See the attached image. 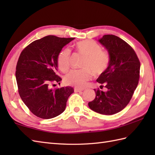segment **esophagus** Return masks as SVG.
Listing matches in <instances>:
<instances>
[{
  "mask_svg": "<svg viewBox=\"0 0 155 155\" xmlns=\"http://www.w3.org/2000/svg\"><path fill=\"white\" fill-rule=\"evenodd\" d=\"M83 89H81V88H74V92H76V93H79V92H81L83 91Z\"/></svg>",
  "mask_w": 155,
  "mask_h": 155,
  "instance_id": "esophagus-1",
  "label": "esophagus"
}]
</instances>
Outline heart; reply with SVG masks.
<instances>
[{
	"mask_svg": "<svg viewBox=\"0 0 155 155\" xmlns=\"http://www.w3.org/2000/svg\"><path fill=\"white\" fill-rule=\"evenodd\" d=\"M74 47L78 52L85 56L83 67L81 69H72L65 75L64 81L68 84L77 87H84L92 76L101 74L107 70L110 63V56L106 51H102L101 47L93 40H84L77 42ZM71 51L67 48L59 52L57 58L58 68L67 71L70 67Z\"/></svg>",
	"mask_w": 155,
	"mask_h": 155,
	"instance_id": "b5f03b06",
	"label": "heart"
}]
</instances>
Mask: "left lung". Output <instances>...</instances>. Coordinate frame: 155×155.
<instances>
[{"label":"left lung","instance_id":"8db88e82","mask_svg":"<svg viewBox=\"0 0 155 155\" xmlns=\"http://www.w3.org/2000/svg\"><path fill=\"white\" fill-rule=\"evenodd\" d=\"M98 42L110 56L107 69L97 80L107 91L94 90L96 97L88 103V107L96 113L112 115L130 102L139 83L140 64L133 48L117 36L104 35Z\"/></svg>","mask_w":155,"mask_h":155}]
</instances>
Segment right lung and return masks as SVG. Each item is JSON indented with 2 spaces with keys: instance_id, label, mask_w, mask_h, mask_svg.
<instances>
[{
  "instance_id": "1",
  "label": "right lung",
  "mask_w": 155,
  "mask_h": 155,
  "mask_svg": "<svg viewBox=\"0 0 155 155\" xmlns=\"http://www.w3.org/2000/svg\"><path fill=\"white\" fill-rule=\"evenodd\" d=\"M74 39L48 35L32 42L20 55L15 74L18 93L28 109L39 118L49 119L63 113L68 97L74 93L69 86L51 87V83L62 80L56 74L59 52Z\"/></svg>"
}]
</instances>
